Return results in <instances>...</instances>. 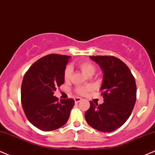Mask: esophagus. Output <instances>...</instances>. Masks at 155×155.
I'll use <instances>...</instances> for the list:
<instances>
[{
  "label": "esophagus",
  "mask_w": 155,
  "mask_h": 155,
  "mask_svg": "<svg viewBox=\"0 0 155 155\" xmlns=\"http://www.w3.org/2000/svg\"><path fill=\"white\" fill-rule=\"evenodd\" d=\"M81 100H82V99H81V97H75V98H74V102H75V103H78V102H81Z\"/></svg>",
  "instance_id": "obj_1"
}]
</instances>
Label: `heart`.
<instances>
[{"label":"heart","instance_id":"b5f03b06","mask_svg":"<svg viewBox=\"0 0 155 155\" xmlns=\"http://www.w3.org/2000/svg\"><path fill=\"white\" fill-rule=\"evenodd\" d=\"M78 67L81 69V70L86 75L91 76L96 71V67L94 66V64H92L90 61H82L80 62L78 64ZM71 73H72V69L69 66H67L64 69V78L65 80L69 79L71 76ZM90 89L89 87H78L76 88V91L79 94H83L86 93V91H88Z\"/></svg>","mask_w":155,"mask_h":155}]
</instances>
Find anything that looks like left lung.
I'll list each match as a JSON object with an SVG mask.
<instances>
[{
    "label": "left lung",
    "mask_w": 155,
    "mask_h": 155,
    "mask_svg": "<svg viewBox=\"0 0 155 155\" xmlns=\"http://www.w3.org/2000/svg\"><path fill=\"white\" fill-rule=\"evenodd\" d=\"M103 71L100 88L104 102L100 105L90 101L85 113L86 122L104 133L114 131L126 122L136 100V83L129 67L112 55L90 56Z\"/></svg>",
    "instance_id": "left-lung-1"
}]
</instances>
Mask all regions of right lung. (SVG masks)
I'll list each match as a JSON object with an SVG mask.
<instances>
[{
  "mask_svg": "<svg viewBox=\"0 0 155 155\" xmlns=\"http://www.w3.org/2000/svg\"><path fill=\"white\" fill-rule=\"evenodd\" d=\"M68 55L50 54L31 66L22 80L21 102L28 120L38 129L52 131L68 121L74 105L73 99L61 100L53 96L64 83V72Z\"/></svg>",
  "mask_w": 155,
  "mask_h": 155,
  "instance_id": "add662e5",
  "label": "right lung"
}]
</instances>
